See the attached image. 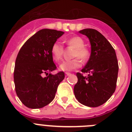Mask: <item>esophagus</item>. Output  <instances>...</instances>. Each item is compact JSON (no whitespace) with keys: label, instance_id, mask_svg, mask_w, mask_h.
<instances>
[{"label":"esophagus","instance_id":"34e87169","mask_svg":"<svg viewBox=\"0 0 132 132\" xmlns=\"http://www.w3.org/2000/svg\"><path fill=\"white\" fill-rule=\"evenodd\" d=\"M65 75H66L67 76H69V75H71V73H70V72H65Z\"/></svg>","mask_w":132,"mask_h":132}]
</instances>
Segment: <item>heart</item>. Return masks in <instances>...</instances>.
<instances>
[{"label":"heart","mask_w":132,"mask_h":132,"mask_svg":"<svg viewBox=\"0 0 132 132\" xmlns=\"http://www.w3.org/2000/svg\"><path fill=\"white\" fill-rule=\"evenodd\" d=\"M69 46L75 48L72 57H76L69 61H64L60 65V69L63 71H71L78 69L82 66V61H86L90 57V52L88 48L84 46L85 42L80 37H74L65 41ZM63 46L61 42L56 41L52 44L51 48V54L54 61H60L62 59L63 54Z\"/></svg>","instance_id":"1"}]
</instances>
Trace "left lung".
I'll list each match as a JSON object with an SVG mask.
<instances>
[{
    "label": "left lung",
    "instance_id": "obj_1",
    "mask_svg": "<svg viewBox=\"0 0 132 132\" xmlns=\"http://www.w3.org/2000/svg\"><path fill=\"white\" fill-rule=\"evenodd\" d=\"M79 32L90 40L91 55L81 70L83 73H88V77H84L82 73H77L78 82L75 85L74 94L82 105L96 107L105 103L115 91L118 60L113 47L99 31L85 29Z\"/></svg>",
    "mask_w": 132,
    "mask_h": 132
}]
</instances>
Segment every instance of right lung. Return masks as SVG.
Instances as JSON below:
<instances>
[{
    "label": "right lung",
    "mask_w": 132,
    "mask_h": 132,
    "mask_svg": "<svg viewBox=\"0 0 132 132\" xmlns=\"http://www.w3.org/2000/svg\"><path fill=\"white\" fill-rule=\"evenodd\" d=\"M63 33L54 29L40 30L24 43L17 55L14 72L15 92L28 108H42L52 102L65 78L63 71L50 73L57 69L52 46Z\"/></svg>",
    "instance_id": "right-lung-1"
}]
</instances>
